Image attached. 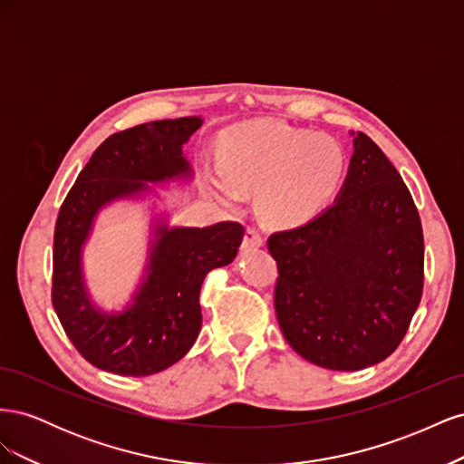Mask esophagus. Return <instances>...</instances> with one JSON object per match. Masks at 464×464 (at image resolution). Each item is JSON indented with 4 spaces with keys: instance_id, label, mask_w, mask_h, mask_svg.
Instances as JSON below:
<instances>
[{
    "instance_id": "esophagus-1",
    "label": "esophagus",
    "mask_w": 464,
    "mask_h": 464,
    "mask_svg": "<svg viewBox=\"0 0 464 464\" xmlns=\"http://www.w3.org/2000/svg\"><path fill=\"white\" fill-rule=\"evenodd\" d=\"M261 246H263V236L256 228H247L246 236H244V247L254 249V247H261Z\"/></svg>"
}]
</instances>
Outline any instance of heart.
I'll use <instances>...</instances> for the list:
<instances>
[{
  "label": "heart",
  "mask_w": 464,
  "mask_h": 464,
  "mask_svg": "<svg viewBox=\"0 0 464 464\" xmlns=\"http://www.w3.org/2000/svg\"><path fill=\"white\" fill-rule=\"evenodd\" d=\"M346 152L331 137L263 121L236 130L220 164L205 172L207 189L227 203L259 189L261 213L276 224L310 220L339 189Z\"/></svg>",
  "instance_id": "heart-1"
}]
</instances>
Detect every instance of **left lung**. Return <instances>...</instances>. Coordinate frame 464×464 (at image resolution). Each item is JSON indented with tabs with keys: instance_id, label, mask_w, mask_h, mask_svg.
Masks as SVG:
<instances>
[{
	"instance_id": "obj_1",
	"label": "left lung",
	"mask_w": 464,
	"mask_h": 464,
	"mask_svg": "<svg viewBox=\"0 0 464 464\" xmlns=\"http://www.w3.org/2000/svg\"><path fill=\"white\" fill-rule=\"evenodd\" d=\"M266 247L278 325L302 358L356 372L395 353L422 298L424 234L409 188L366 133L334 203Z\"/></svg>"
}]
</instances>
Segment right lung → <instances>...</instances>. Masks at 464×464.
<instances>
[{
    "label": "right lung",
    "mask_w": 464,
    "mask_h": 464,
    "mask_svg": "<svg viewBox=\"0 0 464 464\" xmlns=\"http://www.w3.org/2000/svg\"><path fill=\"white\" fill-rule=\"evenodd\" d=\"M198 116L159 120L110 135L79 172L62 203L53 232L52 304L79 354L118 375L159 373L186 356L201 331L199 292L217 266L234 261L244 240L240 222L207 228L159 224L145 280L133 304L104 314L91 304L81 249L104 205L137 198L176 178H189L181 145L201 128Z\"/></svg>",
    "instance_id": "add662e5"
}]
</instances>
